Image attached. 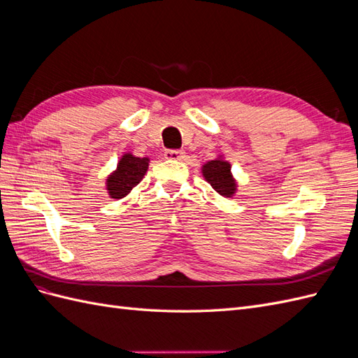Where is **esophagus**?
<instances>
[{
    "label": "esophagus",
    "mask_w": 358,
    "mask_h": 358,
    "mask_svg": "<svg viewBox=\"0 0 358 358\" xmlns=\"http://www.w3.org/2000/svg\"><path fill=\"white\" fill-rule=\"evenodd\" d=\"M164 157L167 158V159H182L183 157H185V152H183V150H179V149H176V150H166L164 152Z\"/></svg>",
    "instance_id": "34e87169"
}]
</instances>
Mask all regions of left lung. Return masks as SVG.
<instances>
[{
    "mask_svg": "<svg viewBox=\"0 0 358 358\" xmlns=\"http://www.w3.org/2000/svg\"><path fill=\"white\" fill-rule=\"evenodd\" d=\"M203 178L210 183V187L225 199L234 197L237 191V182L231 175V164L225 161L222 155L208 161L201 167Z\"/></svg>",
    "mask_w": 358,
    "mask_h": 358,
    "instance_id": "obj_1",
    "label": "left lung"
}]
</instances>
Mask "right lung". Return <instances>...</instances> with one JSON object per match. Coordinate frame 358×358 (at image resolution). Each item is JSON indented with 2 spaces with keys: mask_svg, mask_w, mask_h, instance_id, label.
Masks as SVG:
<instances>
[{
  "mask_svg": "<svg viewBox=\"0 0 358 358\" xmlns=\"http://www.w3.org/2000/svg\"><path fill=\"white\" fill-rule=\"evenodd\" d=\"M149 167L148 157H134L131 152H125L117 161V167L106 179V189L110 199H124L131 189L138 185Z\"/></svg>",
  "mask_w": 358,
  "mask_h": 358,
  "instance_id": "add662e5",
  "label": "right lung"
}]
</instances>
